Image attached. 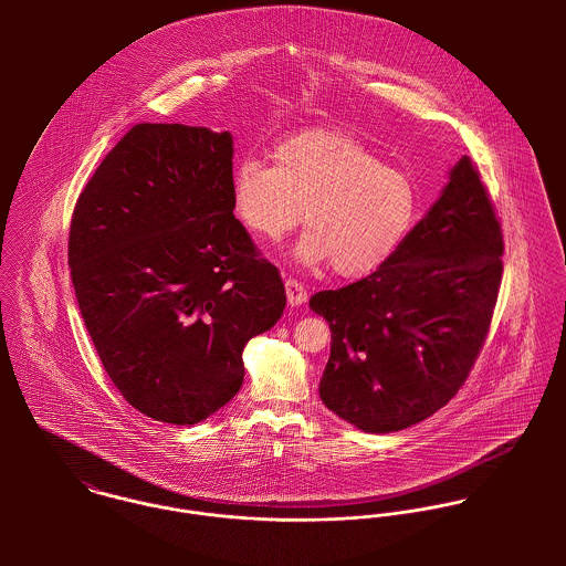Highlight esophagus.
Instances as JSON below:
<instances>
[{
  "instance_id": "1",
  "label": "esophagus",
  "mask_w": 566,
  "mask_h": 566,
  "mask_svg": "<svg viewBox=\"0 0 566 566\" xmlns=\"http://www.w3.org/2000/svg\"><path fill=\"white\" fill-rule=\"evenodd\" d=\"M285 292H287V303L292 307H298V305H303L307 301V290L296 279H287L285 281Z\"/></svg>"
}]
</instances>
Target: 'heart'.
<instances>
[{"label":"heart","mask_w":566,"mask_h":566,"mask_svg":"<svg viewBox=\"0 0 566 566\" xmlns=\"http://www.w3.org/2000/svg\"><path fill=\"white\" fill-rule=\"evenodd\" d=\"M274 165L243 159L231 174L233 211L263 242L290 233L305 209L307 233L294 259L331 261L339 276H364L386 263L409 233L418 198L409 176L348 133L316 128L276 144Z\"/></svg>","instance_id":"b5f03b06"}]
</instances>
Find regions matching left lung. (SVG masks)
Wrapping results in <instances>:
<instances>
[{
  "mask_svg": "<svg viewBox=\"0 0 566 566\" xmlns=\"http://www.w3.org/2000/svg\"><path fill=\"white\" fill-rule=\"evenodd\" d=\"M503 233L462 157L442 196L373 274L312 296L331 326L323 403L368 433L411 427L464 386L492 321Z\"/></svg>",
  "mask_w": 566,
  "mask_h": 566,
  "instance_id": "1",
  "label": "left lung"
}]
</instances>
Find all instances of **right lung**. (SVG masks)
<instances>
[{
    "label": "right lung",
    "instance_id": "obj_1",
    "mask_svg": "<svg viewBox=\"0 0 566 566\" xmlns=\"http://www.w3.org/2000/svg\"><path fill=\"white\" fill-rule=\"evenodd\" d=\"M231 174V133L137 124L72 216V283L97 357L128 403L169 424L229 403L243 346L285 310L279 270L233 216Z\"/></svg>",
    "mask_w": 566,
    "mask_h": 566
}]
</instances>
